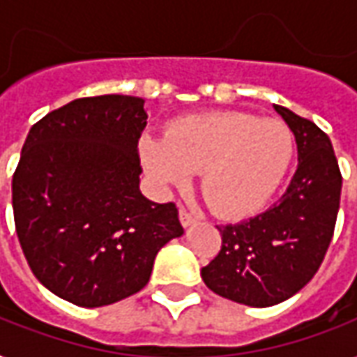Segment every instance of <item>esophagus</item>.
<instances>
[{"mask_svg": "<svg viewBox=\"0 0 357 357\" xmlns=\"http://www.w3.org/2000/svg\"><path fill=\"white\" fill-rule=\"evenodd\" d=\"M179 222H181V226H191V224H195L197 216L193 213H189L185 208H179Z\"/></svg>", "mask_w": 357, "mask_h": 357, "instance_id": "esophagus-1", "label": "esophagus"}]
</instances>
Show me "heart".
<instances>
[{"label":"heart","instance_id":"obj_1","mask_svg":"<svg viewBox=\"0 0 357 357\" xmlns=\"http://www.w3.org/2000/svg\"><path fill=\"white\" fill-rule=\"evenodd\" d=\"M294 133L280 119L243 112L197 114L172 121L166 137H143L139 153L162 191L185 187L201 172V191L214 213L241 218L261 211L294 158Z\"/></svg>","mask_w":357,"mask_h":357}]
</instances>
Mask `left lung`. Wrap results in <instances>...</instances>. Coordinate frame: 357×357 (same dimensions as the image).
I'll return each instance as SVG.
<instances>
[{
  "label": "left lung",
  "mask_w": 357,
  "mask_h": 357,
  "mask_svg": "<svg viewBox=\"0 0 357 357\" xmlns=\"http://www.w3.org/2000/svg\"><path fill=\"white\" fill-rule=\"evenodd\" d=\"M298 143V170L276 203L249 220L216 226L222 248L201 268L222 298L251 307L288 300L315 276L333 239L342 176L331 139L313 121L274 106Z\"/></svg>",
  "instance_id": "8db88e82"
}]
</instances>
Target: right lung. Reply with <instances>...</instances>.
Returning <instances> with one entry per match:
<instances>
[{
  "label": "right lung",
  "instance_id": "right-lung-1",
  "mask_svg": "<svg viewBox=\"0 0 357 357\" xmlns=\"http://www.w3.org/2000/svg\"><path fill=\"white\" fill-rule=\"evenodd\" d=\"M144 100L77 98L36 121L13 174L15 230L34 276L61 300L102 307L149 284L179 238L174 203L141 193Z\"/></svg>",
  "mask_w": 357,
  "mask_h": 357
}]
</instances>
